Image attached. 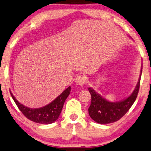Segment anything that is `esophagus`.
<instances>
[{
  "instance_id": "1",
  "label": "esophagus",
  "mask_w": 151,
  "mask_h": 151,
  "mask_svg": "<svg viewBox=\"0 0 151 151\" xmlns=\"http://www.w3.org/2000/svg\"><path fill=\"white\" fill-rule=\"evenodd\" d=\"M75 83L78 85L83 86L86 83L85 77H83V76H82V75L77 76V77H76V79H75Z\"/></svg>"
}]
</instances>
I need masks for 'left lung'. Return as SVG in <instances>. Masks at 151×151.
Listing matches in <instances>:
<instances>
[{
    "instance_id": "obj_1",
    "label": "left lung",
    "mask_w": 151,
    "mask_h": 151,
    "mask_svg": "<svg viewBox=\"0 0 151 151\" xmlns=\"http://www.w3.org/2000/svg\"><path fill=\"white\" fill-rule=\"evenodd\" d=\"M142 72V68L141 70V74ZM141 74L132 93L126 99L120 102H109L95 92L92 88H88V91L91 95V103L88 108L90 117L100 124L114 123L121 119L128 111L136 100L140 86Z\"/></svg>"
}]
</instances>
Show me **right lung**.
Wrapping results in <instances>:
<instances>
[{
	"label": "right lung",
	"mask_w": 151,
	"mask_h": 151,
	"mask_svg": "<svg viewBox=\"0 0 151 151\" xmlns=\"http://www.w3.org/2000/svg\"><path fill=\"white\" fill-rule=\"evenodd\" d=\"M70 91L71 87L69 86L51 103L43 107L37 109H31L23 105L17 101L11 92L10 94L17 106L28 119L37 123L51 124L58 118L63 107L65 101L70 95Z\"/></svg>",
	"instance_id": "add662e5"
}]
</instances>
